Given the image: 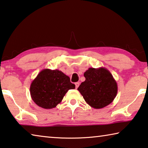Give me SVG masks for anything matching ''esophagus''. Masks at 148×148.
<instances>
[{
	"label": "esophagus",
	"instance_id": "1",
	"mask_svg": "<svg viewBox=\"0 0 148 148\" xmlns=\"http://www.w3.org/2000/svg\"><path fill=\"white\" fill-rule=\"evenodd\" d=\"M75 84L76 88H78V87H79V83H78V82H77V83H75Z\"/></svg>",
	"mask_w": 148,
	"mask_h": 148
}]
</instances>
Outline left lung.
Segmentation results:
<instances>
[{"label": "left lung", "instance_id": "8db88e82", "mask_svg": "<svg viewBox=\"0 0 148 148\" xmlns=\"http://www.w3.org/2000/svg\"><path fill=\"white\" fill-rule=\"evenodd\" d=\"M84 76L85 81L77 90L90 107L101 109L112 102L117 94V84L109 70L90 67Z\"/></svg>", "mask_w": 148, "mask_h": 148}]
</instances>
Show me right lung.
Returning <instances> with one entry per match:
<instances>
[{"label": "right lung", "instance_id": "obj_1", "mask_svg": "<svg viewBox=\"0 0 148 148\" xmlns=\"http://www.w3.org/2000/svg\"><path fill=\"white\" fill-rule=\"evenodd\" d=\"M75 85L70 82L68 76L58 69H42L30 86L32 100L38 106L52 109L60 103L65 94Z\"/></svg>", "mask_w": 148, "mask_h": 148}]
</instances>
